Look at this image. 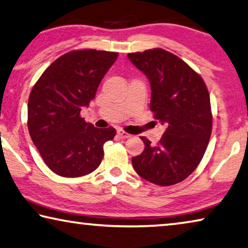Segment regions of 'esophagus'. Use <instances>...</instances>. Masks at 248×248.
<instances>
[{
    "mask_svg": "<svg viewBox=\"0 0 248 248\" xmlns=\"http://www.w3.org/2000/svg\"><path fill=\"white\" fill-rule=\"evenodd\" d=\"M117 133H118V136H119V138H121V139H128V138H130V137H131L130 135H129V133L124 132V130H118Z\"/></svg>",
    "mask_w": 248,
    "mask_h": 248,
    "instance_id": "obj_1",
    "label": "esophagus"
}]
</instances>
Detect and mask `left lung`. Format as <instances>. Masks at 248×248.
Returning <instances> with one entry per match:
<instances>
[{"instance_id": "left-lung-1", "label": "left lung", "mask_w": 248, "mask_h": 248, "mask_svg": "<svg viewBox=\"0 0 248 248\" xmlns=\"http://www.w3.org/2000/svg\"><path fill=\"white\" fill-rule=\"evenodd\" d=\"M150 81V110L166 131L159 143L145 137L132 167L141 178L156 186L186 180L201 162L212 132L210 95L202 77L186 62L162 48L128 54Z\"/></svg>"}]
</instances>
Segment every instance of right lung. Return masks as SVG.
<instances>
[{
	"instance_id": "obj_1",
	"label": "right lung",
	"mask_w": 248,
	"mask_h": 248,
	"mask_svg": "<svg viewBox=\"0 0 248 248\" xmlns=\"http://www.w3.org/2000/svg\"><path fill=\"white\" fill-rule=\"evenodd\" d=\"M118 53L73 50L46 68L31 92L27 127L46 166L65 178L92 173L104 158L115 128L98 129L80 117Z\"/></svg>"
}]
</instances>
